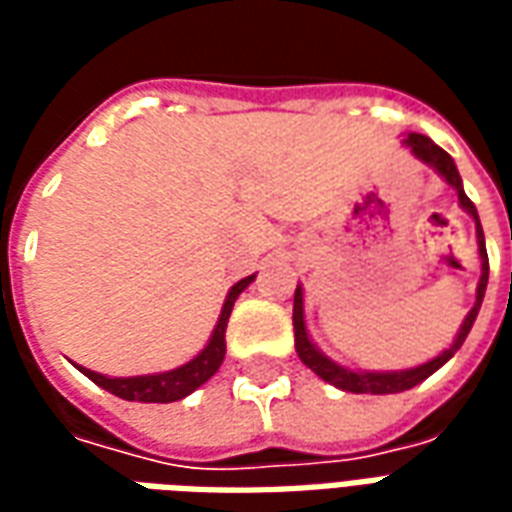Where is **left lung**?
I'll use <instances>...</instances> for the list:
<instances>
[{
    "label": "left lung",
    "mask_w": 512,
    "mask_h": 512,
    "mask_svg": "<svg viewBox=\"0 0 512 512\" xmlns=\"http://www.w3.org/2000/svg\"><path fill=\"white\" fill-rule=\"evenodd\" d=\"M406 145H411L414 150V156L419 161H425L430 167L439 172L441 178L450 183L452 189L458 191V200H461L463 211L472 213L474 224H477V246H480V260H483V277H480V285H477V301H474V307L466 315V321H463L461 332L455 337V343L439 354L436 359H430L425 365L411 367V370H397V373H354V370H345V367L334 365L332 359H326V356L312 345L310 334H307V326H304V299H301V288H296V296H293V332H296V354L304 365L310 367L312 373H318L323 381H329L337 389H343V392H356V395H392V392H406L411 386H417L419 381H425L428 376H433L436 370H439L447 359H452V354L458 351L466 340V334L472 329L474 318H477V312H480V304H483L485 296V285H488V252H485V235L483 227H480V216H477V208H474V202L466 197V191H463L461 175H458V169H455V161L447 150H441L436 142H430L428 136L422 134H408Z\"/></svg>",
    "instance_id": "1"
}]
</instances>
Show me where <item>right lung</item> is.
Returning a JSON list of instances; mask_svg holds the SVG:
<instances>
[{
    "label": "right lung",
    "mask_w": 512,
    "mask_h": 512,
    "mask_svg": "<svg viewBox=\"0 0 512 512\" xmlns=\"http://www.w3.org/2000/svg\"><path fill=\"white\" fill-rule=\"evenodd\" d=\"M252 279H255V274L241 279V282H235L233 288H230L227 301H224L222 307V315H219V323H216V329H213L208 345H205L191 362L178 367V370L156 373V376L131 378H109L101 376V373H93V370H87V367H79V370H82L90 381H95V384L101 386V389H106V392H112V395L117 397H123V400H139V403H172V400H180V397L191 395L197 386L205 384V381L222 367L224 351H227V345H224V332H227L230 312H233L235 299L241 296V290H244Z\"/></svg>",
    "instance_id": "right-lung-1"
}]
</instances>
